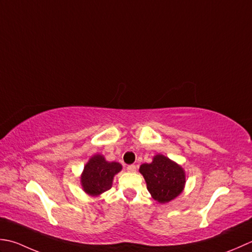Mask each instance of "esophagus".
I'll list each match as a JSON object with an SVG mask.
<instances>
[{
	"label": "esophagus",
	"instance_id": "34e87169",
	"mask_svg": "<svg viewBox=\"0 0 252 252\" xmlns=\"http://www.w3.org/2000/svg\"><path fill=\"white\" fill-rule=\"evenodd\" d=\"M136 169H137V166L133 165V164H130V165L127 166V171L130 172V173H135Z\"/></svg>",
	"mask_w": 252,
	"mask_h": 252
}]
</instances>
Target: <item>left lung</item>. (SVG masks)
Here are the masks:
<instances>
[{
    "instance_id": "obj_1",
    "label": "left lung",
    "mask_w": 252,
    "mask_h": 252,
    "mask_svg": "<svg viewBox=\"0 0 252 252\" xmlns=\"http://www.w3.org/2000/svg\"><path fill=\"white\" fill-rule=\"evenodd\" d=\"M152 198L165 203L176 198L185 186V172L168 158L158 155L151 163L142 164L139 168Z\"/></svg>"
}]
</instances>
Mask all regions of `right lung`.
<instances>
[{
  "mask_svg": "<svg viewBox=\"0 0 252 252\" xmlns=\"http://www.w3.org/2000/svg\"><path fill=\"white\" fill-rule=\"evenodd\" d=\"M121 169L122 165L120 163L107 162L99 155L92 157L86 164L81 175V185L84 190L91 196H97L109 190L112 187L113 177Z\"/></svg>",
  "mask_w": 252,
  "mask_h": 252,
  "instance_id": "1",
  "label": "right lung"
}]
</instances>
